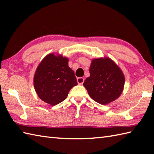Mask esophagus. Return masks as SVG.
<instances>
[{"instance_id":"1","label":"esophagus","mask_w":154,"mask_h":154,"mask_svg":"<svg viewBox=\"0 0 154 154\" xmlns=\"http://www.w3.org/2000/svg\"><path fill=\"white\" fill-rule=\"evenodd\" d=\"M77 81L78 84H79V85H82L83 83V82H84L85 79H84V78H83V77H78L77 79Z\"/></svg>"}]
</instances>
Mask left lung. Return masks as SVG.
I'll use <instances>...</instances> for the list:
<instances>
[{
	"instance_id": "1",
	"label": "left lung",
	"mask_w": 154,
	"mask_h": 154,
	"mask_svg": "<svg viewBox=\"0 0 154 154\" xmlns=\"http://www.w3.org/2000/svg\"><path fill=\"white\" fill-rule=\"evenodd\" d=\"M90 77L83 85L92 99L101 104L112 102L122 93L125 79L122 71L109 58L94 59L89 68Z\"/></svg>"
}]
</instances>
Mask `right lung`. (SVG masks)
<instances>
[{
    "instance_id": "right-lung-1",
    "label": "right lung",
    "mask_w": 154,
    "mask_h": 154,
    "mask_svg": "<svg viewBox=\"0 0 154 154\" xmlns=\"http://www.w3.org/2000/svg\"><path fill=\"white\" fill-rule=\"evenodd\" d=\"M77 85L68 59L48 55L39 65L34 78L35 92L40 99L55 106L66 99L71 89Z\"/></svg>"
}]
</instances>
